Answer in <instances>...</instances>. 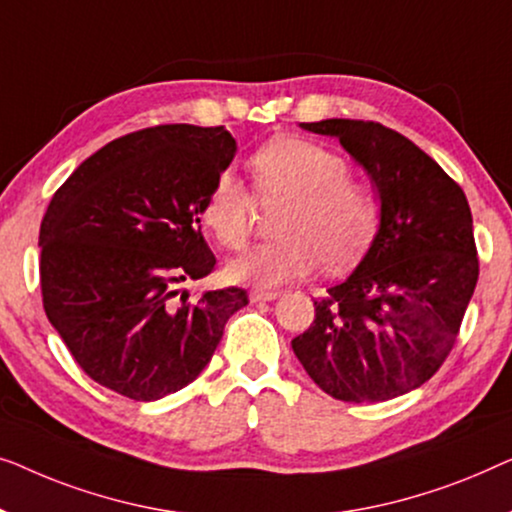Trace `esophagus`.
Instances as JSON below:
<instances>
[{
	"instance_id": "esophagus-1",
	"label": "esophagus",
	"mask_w": 512,
	"mask_h": 512,
	"mask_svg": "<svg viewBox=\"0 0 512 512\" xmlns=\"http://www.w3.org/2000/svg\"><path fill=\"white\" fill-rule=\"evenodd\" d=\"M278 297H280V292H271V290H253V292H250V301H253V304H262V301H273Z\"/></svg>"
}]
</instances>
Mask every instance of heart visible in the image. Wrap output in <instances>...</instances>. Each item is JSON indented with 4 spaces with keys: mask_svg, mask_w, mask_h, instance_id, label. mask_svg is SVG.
Instances as JSON below:
<instances>
[{
    "mask_svg": "<svg viewBox=\"0 0 512 512\" xmlns=\"http://www.w3.org/2000/svg\"><path fill=\"white\" fill-rule=\"evenodd\" d=\"M253 194L262 206L283 204L276 241L250 250L227 266L234 283L285 285L315 266L341 271L369 248L380 206L369 187L348 178V164L306 139H276L248 162ZM199 220L227 250H241L253 227V197L232 171H222L201 199Z\"/></svg>",
    "mask_w": 512,
    "mask_h": 512,
    "instance_id": "heart-1",
    "label": "heart"
}]
</instances>
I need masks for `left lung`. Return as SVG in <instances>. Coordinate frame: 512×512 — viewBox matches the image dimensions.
<instances>
[{
  "mask_svg": "<svg viewBox=\"0 0 512 512\" xmlns=\"http://www.w3.org/2000/svg\"><path fill=\"white\" fill-rule=\"evenodd\" d=\"M301 127L336 136L369 171L380 227L357 269L313 301L315 320L292 350L329 397H401L441 369L478 283L469 201L424 150L380 122L331 118Z\"/></svg>",
  "mask_w": 512,
  "mask_h": 512,
  "instance_id": "left-lung-1",
  "label": "left lung"
}]
</instances>
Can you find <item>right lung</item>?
<instances>
[{
    "label": "right lung",
    "instance_id": "obj_1",
    "mask_svg": "<svg viewBox=\"0 0 512 512\" xmlns=\"http://www.w3.org/2000/svg\"><path fill=\"white\" fill-rule=\"evenodd\" d=\"M225 127L157 125L88 157L43 215L41 297L78 366L134 401L183 390L211 362L241 287L176 301L215 269L199 206L234 160Z\"/></svg>",
    "mask_w": 512,
    "mask_h": 512
}]
</instances>
